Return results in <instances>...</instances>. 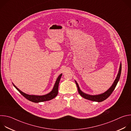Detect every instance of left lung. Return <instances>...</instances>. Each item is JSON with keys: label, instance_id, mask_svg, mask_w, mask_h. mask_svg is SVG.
<instances>
[{"label": "left lung", "instance_id": "obj_1", "mask_svg": "<svg viewBox=\"0 0 131 131\" xmlns=\"http://www.w3.org/2000/svg\"><path fill=\"white\" fill-rule=\"evenodd\" d=\"M122 66L121 64H120V68H119V73H118L117 77L116 79V80H115L114 83L112 85V86L105 93H103V94H100V95H88L86 94H85V93H83L80 89L79 85L78 84V83H77V82L75 81V82L76 83L77 86L78 88V92L79 93V94L83 98L88 100H90L92 101H94V102H101L104 101V100H105L106 99H107L110 95L114 91V90H115L121 76V68H122Z\"/></svg>", "mask_w": 131, "mask_h": 131}]
</instances>
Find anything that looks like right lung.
I'll return each mask as SVG.
<instances>
[{"instance_id":"obj_1","label":"right lung","mask_w":131,"mask_h":131,"mask_svg":"<svg viewBox=\"0 0 131 131\" xmlns=\"http://www.w3.org/2000/svg\"><path fill=\"white\" fill-rule=\"evenodd\" d=\"M62 76V74H61L58 77L57 81H56V82L54 84V88L52 90V91L49 93V94H47L45 95H42V96H37V95H28L27 94H25V93H23L22 92L21 90L18 89L16 86H15L14 84H13V86L17 89V90L26 99L28 100L34 102V103H39V102H45V101H50L52 99H53L54 97L57 96L58 94V88H59V82L61 79V78Z\"/></svg>"}]
</instances>
